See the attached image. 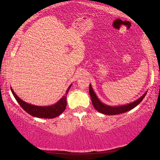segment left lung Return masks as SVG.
<instances>
[{"label":"left lung","instance_id":"obj_1","mask_svg":"<svg viewBox=\"0 0 160 160\" xmlns=\"http://www.w3.org/2000/svg\"><path fill=\"white\" fill-rule=\"evenodd\" d=\"M89 92H90L92 103L94 107L95 108L97 111L99 112L103 113V114L106 115H117L119 113H125L126 112L131 110L138 106L142 100L144 99L145 97L147 92L143 94L142 97H140L139 99L135 100L133 102L130 103V104H127L125 105H121V106H109V105L105 104L104 103L102 102L97 97L95 92H94L92 88L91 85H90V88H89Z\"/></svg>","mask_w":160,"mask_h":160}]
</instances>
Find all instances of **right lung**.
I'll return each mask as SVG.
<instances>
[{
	"mask_svg": "<svg viewBox=\"0 0 160 160\" xmlns=\"http://www.w3.org/2000/svg\"><path fill=\"white\" fill-rule=\"evenodd\" d=\"M71 86L72 84L68 87V88L67 89L66 94H64V95L62 97L56 104L51 105V106L46 107L36 106V105L28 104V103L22 100L20 97L15 93V92L13 91L12 88H10V90H11L13 96H14L15 99L17 100L18 104H20L21 107L26 112H28L29 114L37 118H53L61 114V113L64 112L65 109H66L67 106L66 96L70 90V88H71Z\"/></svg>",
	"mask_w": 160,
	"mask_h": 160,
	"instance_id": "add662e5",
	"label": "right lung"
}]
</instances>
